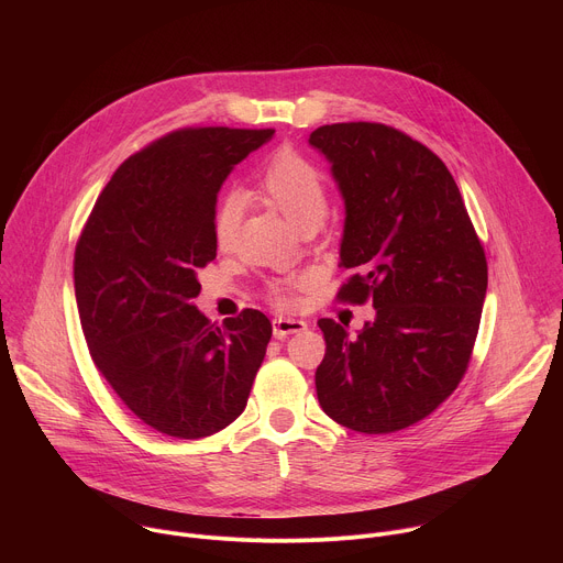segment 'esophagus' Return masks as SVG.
I'll use <instances>...</instances> for the list:
<instances>
[{"label": "esophagus", "mask_w": 563, "mask_h": 563, "mask_svg": "<svg viewBox=\"0 0 563 563\" xmlns=\"http://www.w3.org/2000/svg\"><path fill=\"white\" fill-rule=\"evenodd\" d=\"M302 330H307L305 320L287 318V316L274 318V336H276V339H287L289 334H298V332H302Z\"/></svg>", "instance_id": "1"}]
</instances>
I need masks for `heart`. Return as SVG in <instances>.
<instances>
[{"label":"heart","mask_w":563,"mask_h":563,"mask_svg":"<svg viewBox=\"0 0 563 563\" xmlns=\"http://www.w3.org/2000/svg\"><path fill=\"white\" fill-rule=\"evenodd\" d=\"M252 194L272 205L296 229L305 224L320 227L330 211L325 176L294 148H280L269 157ZM240 211H243V196L238 191H229L218 202L213 216V240L218 247H227L231 243ZM298 287V280L274 283L269 296L278 307H291L294 291Z\"/></svg>","instance_id":"1"}]
</instances>
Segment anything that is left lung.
<instances>
[{"instance_id": "1", "label": "left lung", "mask_w": 563, "mask_h": 563, "mask_svg": "<svg viewBox=\"0 0 563 563\" xmlns=\"http://www.w3.org/2000/svg\"><path fill=\"white\" fill-rule=\"evenodd\" d=\"M345 202L339 298L372 300L350 336L320 318L328 350L316 394L336 423L389 434L432 415L463 378L488 289V263L459 187L428 146L376 122L318 126Z\"/></svg>"}]
</instances>
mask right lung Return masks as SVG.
Returning <instances> with one entry per match:
<instances>
[{
    "mask_svg": "<svg viewBox=\"0 0 563 563\" xmlns=\"http://www.w3.org/2000/svg\"><path fill=\"white\" fill-rule=\"evenodd\" d=\"M274 129L198 126L131 155L75 247V300L96 367L153 430L202 439L243 415L272 339L245 309L222 328L191 302L216 258V200L233 165Z\"/></svg>",
    "mask_w": 563,
    "mask_h": 563,
    "instance_id": "obj_1",
    "label": "right lung"
}]
</instances>
